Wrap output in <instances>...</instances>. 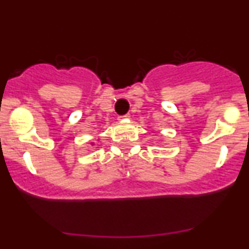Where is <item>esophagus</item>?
I'll list each match as a JSON object with an SVG mask.
<instances>
[{
    "mask_svg": "<svg viewBox=\"0 0 249 249\" xmlns=\"http://www.w3.org/2000/svg\"><path fill=\"white\" fill-rule=\"evenodd\" d=\"M130 118V114H125V115H122V117H119V119H129Z\"/></svg>",
    "mask_w": 249,
    "mask_h": 249,
    "instance_id": "obj_1",
    "label": "esophagus"
}]
</instances>
